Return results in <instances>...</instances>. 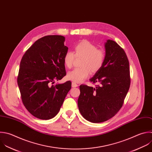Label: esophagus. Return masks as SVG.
Here are the masks:
<instances>
[{
    "label": "esophagus",
    "instance_id": "1",
    "mask_svg": "<svg viewBox=\"0 0 152 152\" xmlns=\"http://www.w3.org/2000/svg\"><path fill=\"white\" fill-rule=\"evenodd\" d=\"M72 86L73 88H75V87H77L78 86V85L74 83V82H72Z\"/></svg>",
    "mask_w": 152,
    "mask_h": 152
}]
</instances>
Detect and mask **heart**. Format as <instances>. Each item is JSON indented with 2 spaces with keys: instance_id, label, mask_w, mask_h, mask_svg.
I'll return each instance as SVG.
<instances>
[{
  "instance_id": "obj_1",
  "label": "heart",
  "mask_w": 152,
  "mask_h": 152,
  "mask_svg": "<svg viewBox=\"0 0 152 152\" xmlns=\"http://www.w3.org/2000/svg\"><path fill=\"white\" fill-rule=\"evenodd\" d=\"M76 57H82L79 66L69 71L67 74V79L74 83H80L86 79L89 72L92 73L97 72L102 67L105 59V54L103 50L88 40H82L75 46V54L72 51H67L64 56V64L67 68L72 67Z\"/></svg>"
}]
</instances>
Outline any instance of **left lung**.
<instances>
[{"label": "left lung", "mask_w": 152, "mask_h": 152, "mask_svg": "<svg viewBox=\"0 0 152 152\" xmlns=\"http://www.w3.org/2000/svg\"><path fill=\"white\" fill-rule=\"evenodd\" d=\"M104 64L89 80L95 87L81 85L77 105L82 116L92 123L105 122L122 107L130 86L129 61L124 50L115 41L104 44Z\"/></svg>", "instance_id": "8db88e82"}]
</instances>
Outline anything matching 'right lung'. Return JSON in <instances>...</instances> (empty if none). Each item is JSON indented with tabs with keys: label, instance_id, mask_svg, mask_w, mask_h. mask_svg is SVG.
Here are the masks:
<instances>
[{
	"label": "right lung",
	"instance_id": "1",
	"mask_svg": "<svg viewBox=\"0 0 152 152\" xmlns=\"http://www.w3.org/2000/svg\"><path fill=\"white\" fill-rule=\"evenodd\" d=\"M65 37L49 35L36 40L23 56L17 78L22 102L34 117L49 120L59 112L72 83L54 85L66 75Z\"/></svg>",
	"mask_w": 152,
	"mask_h": 152
}]
</instances>
